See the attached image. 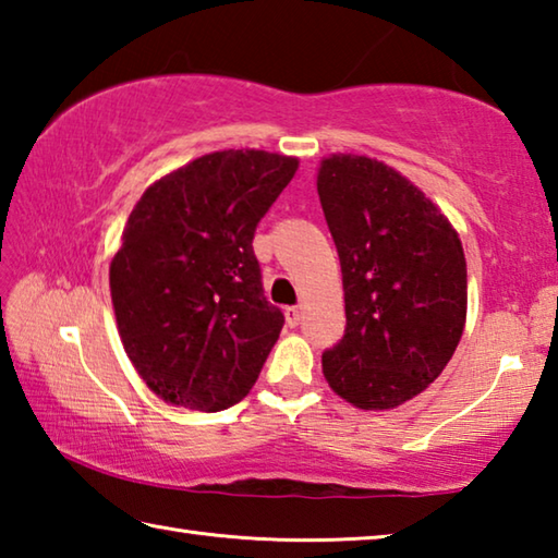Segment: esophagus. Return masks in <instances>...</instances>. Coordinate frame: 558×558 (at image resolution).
I'll list each match as a JSON object with an SVG mask.
<instances>
[{
  "instance_id": "esophagus-1",
  "label": "esophagus",
  "mask_w": 558,
  "mask_h": 558,
  "mask_svg": "<svg viewBox=\"0 0 558 558\" xmlns=\"http://www.w3.org/2000/svg\"><path fill=\"white\" fill-rule=\"evenodd\" d=\"M300 319H302V310L300 307H286V323L290 327H298Z\"/></svg>"
}]
</instances>
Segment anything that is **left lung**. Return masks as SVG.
<instances>
[{
	"label": "left lung",
	"mask_w": 558,
	"mask_h": 558,
	"mask_svg": "<svg viewBox=\"0 0 558 558\" xmlns=\"http://www.w3.org/2000/svg\"><path fill=\"white\" fill-rule=\"evenodd\" d=\"M317 194L344 286V337L323 374L356 409H396L446 369L468 315L458 231L418 186L364 155L325 157Z\"/></svg>",
	"instance_id": "1"
}]
</instances>
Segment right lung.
Segmentation results:
<instances>
[{
	"instance_id": "1",
	"label": "right lung",
	"mask_w": 558,
	"mask_h": 558,
	"mask_svg": "<svg viewBox=\"0 0 558 558\" xmlns=\"http://www.w3.org/2000/svg\"><path fill=\"white\" fill-rule=\"evenodd\" d=\"M298 159L223 149L145 189L110 263L118 332L159 399L223 411L253 389L282 317L263 295L258 221Z\"/></svg>"
}]
</instances>
